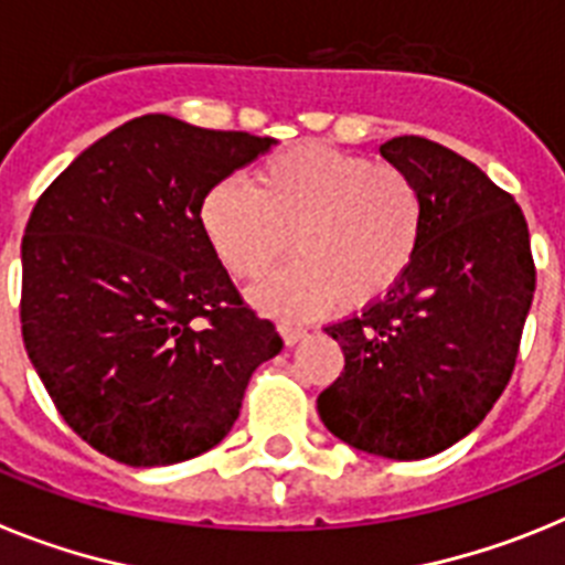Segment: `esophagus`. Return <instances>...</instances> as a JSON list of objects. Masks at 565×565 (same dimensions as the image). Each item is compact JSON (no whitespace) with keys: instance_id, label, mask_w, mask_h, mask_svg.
I'll return each mask as SVG.
<instances>
[{"instance_id":"1","label":"esophagus","mask_w":565,"mask_h":565,"mask_svg":"<svg viewBox=\"0 0 565 565\" xmlns=\"http://www.w3.org/2000/svg\"><path fill=\"white\" fill-rule=\"evenodd\" d=\"M278 332H281V338L287 347H292V343H298L303 335H307V330H303V327H292V323H281V327H278Z\"/></svg>"}]
</instances>
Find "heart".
<instances>
[{"mask_svg": "<svg viewBox=\"0 0 565 565\" xmlns=\"http://www.w3.org/2000/svg\"><path fill=\"white\" fill-rule=\"evenodd\" d=\"M199 224L238 281H258L287 255L298 258L253 289L262 310L310 318L343 303L364 310L409 273L424 235V193L409 173L330 145H296L253 173L215 181Z\"/></svg>", "mask_w": 565, "mask_h": 565, "instance_id": "heart-1", "label": "heart"}]
</instances>
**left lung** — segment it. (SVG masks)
I'll use <instances>...</instances> for the list:
<instances>
[{
	"label": "left lung",
	"mask_w": 565,
	"mask_h": 565,
	"mask_svg": "<svg viewBox=\"0 0 565 565\" xmlns=\"http://www.w3.org/2000/svg\"><path fill=\"white\" fill-rule=\"evenodd\" d=\"M381 156L424 193V235L390 296L327 327L343 372L318 415L361 452L420 460L466 438L507 390L534 298L532 244L512 195L449 147L398 136Z\"/></svg>",
	"instance_id": "left-lung-1"
}]
</instances>
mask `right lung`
<instances>
[{"label": "right lung", "instance_id": "add662e5", "mask_svg": "<svg viewBox=\"0 0 565 565\" xmlns=\"http://www.w3.org/2000/svg\"><path fill=\"white\" fill-rule=\"evenodd\" d=\"M276 139L150 113L78 153L22 238V338L58 415L107 458L167 466L222 444L284 341L201 233L215 181Z\"/></svg>", "mask_w": 565, "mask_h": 565}]
</instances>
